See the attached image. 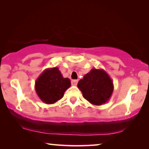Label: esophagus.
Wrapping results in <instances>:
<instances>
[{
	"mask_svg": "<svg viewBox=\"0 0 149 149\" xmlns=\"http://www.w3.org/2000/svg\"><path fill=\"white\" fill-rule=\"evenodd\" d=\"M77 83H78V80H72L71 81V84H72L73 86H76Z\"/></svg>",
	"mask_w": 149,
	"mask_h": 149,
	"instance_id": "34e87169",
	"label": "esophagus"
}]
</instances>
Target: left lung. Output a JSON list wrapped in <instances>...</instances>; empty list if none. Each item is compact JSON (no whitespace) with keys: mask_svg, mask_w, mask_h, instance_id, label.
I'll list each match as a JSON object with an SVG mask.
<instances>
[{"mask_svg":"<svg viewBox=\"0 0 149 149\" xmlns=\"http://www.w3.org/2000/svg\"><path fill=\"white\" fill-rule=\"evenodd\" d=\"M77 87L85 100L96 106L107 103L114 89L113 82L108 73L103 69L96 68H92L85 74Z\"/></svg>","mask_w":149,"mask_h":149,"instance_id":"obj_1","label":"left lung"}]
</instances>
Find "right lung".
I'll use <instances>...</instances> for the list:
<instances>
[{
	"label": "right lung",
	"mask_w": 149,
	"mask_h": 149,
	"mask_svg": "<svg viewBox=\"0 0 149 149\" xmlns=\"http://www.w3.org/2000/svg\"><path fill=\"white\" fill-rule=\"evenodd\" d=\"M70 80L64 78L58 67L47 68L35 82V90L40 100L47 104L56 103L70 87Z\"/></svg>",
	"instance_id": "1"
}]
</instances>
